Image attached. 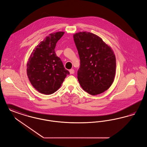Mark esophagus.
I'll use <instances>...</instances> for the list:
<instances>
[{
	"label": "esophagus",
	"instance_id": "obj_1",
	"mask_svg": "<svg viewBox=\"0 0 147 147\" xmlns=\"http://www.w3.org/2000/svg\"><path fill=\"white\" fill-rule=\"evenodd\" d=\"M69 73H70L71 74H74V70L73 69H71L69 70Z\"/></svg>",
	"mask_w": 147,
	"mask_h": 147
}]
</instances>
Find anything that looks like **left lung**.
Segmentation results:
<instances>
[{"mask_svg":"<svg viewBox=\"0 0 147 147\" xmlns=\"http://www.w3.org/2000/svg\"><path fill=\"white\" fill-rule=\"evenodd\" d=\"M80 60L78 79L82 89L91 95L110 88L116 71V59L111 47L98 36L82 32L73 35Z\"/></svg>","mask_w":147,"mask_h":147,"instance_id":"left-lung-1","label":"left lung"}]
</instances>
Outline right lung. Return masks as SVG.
<instances>
[{
  "label": "right lung",
  "instance_id": "add662e5",
  "mask_svg": "<svg viewBox=\"0 0 147 147\" xmlns=\"http://www.w3.org/2000/svg\"><path fill=\"white\" fill-rule=\"evenodd\" d=\"M64 33L59 32L47 36L35 47L28 59L27 73L30 82L42 94H53L69 74L55 52L57 42Z\"/></svg>",
  "mask_w": 147,
  "mask_h": 147
}]
</instances>
